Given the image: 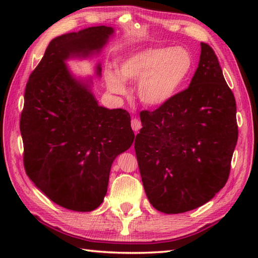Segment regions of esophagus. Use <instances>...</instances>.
Listing matches in <instances>:
<instances>
[{
	"instance_id": "1",
	"label": "esophagus",
	"mask_w": 258,
	"mask_h": 258,
	"mask_svg": "<svg viewBox=\"0 0 258 258\" xmlns=\"http://www.w3.org/2000/svg\"><path fill=\"white\" fill-rule=\"evenodd\" d=\"M131 125H132V128H133V131H135V132H138V131H140L141 127H142L141 120L138 119V118L132 119V122H131Z\"/></svg>"
}]
</instances>
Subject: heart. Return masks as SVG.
<instances>
[{
    "mask_svg": "<svg viewBox=\"0 0 258 258\" xmlns=\"http://www.w3.org/2000/svg\"><path fill=\"white\" fill-rule=\"evenodd\" d=\"M194 69V56L183 46H151L128 53L118 63V70L104 73L107 89L124 94V80L139 81L136 92L147 106L160 107L168 103L187 82Z\"/></svg>",
    "mask_w": 258,
    "mask_h": 258,
    "instance_id": "1",
    "label": "heart"
}]
</instances>
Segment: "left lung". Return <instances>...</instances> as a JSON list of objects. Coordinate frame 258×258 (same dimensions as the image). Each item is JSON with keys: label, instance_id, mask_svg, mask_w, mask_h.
Here are the masks:
<instances>
[{"label": "left lung", "instance_id": "8db88e82", "mask_svg": "<svg viewBox=\"0 0 258 258\" xmlns=\"http://www.w3.org/2000/svg\"><path fill=\"white\" fill-rule=\"evenodd\" d=\"M140 116L134 147L153 207L165 214L188 212L225 186L238 138L236 102L210 45L201 43L187 89Z\"/></svg>", "mask_w": 258, "mask_h": 258}]
</instances>
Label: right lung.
<instances>
[{
    "label": "right lung",
    "instance_id": "1",
    "mask_svg": "<svg viewBox=\"0 0 258 258\" xmlns=\"http://www.w3.org/2000/svg\"><path fill=\"white\" fill-rule=\"evenodd\" d=\"M113 35V27L101 25L53 38L26 84L20 122L26 174L71 211L102 204L112 164L135 138L128 112L101 106L92 79L76 76L67 64L98 55ZM95 74L101 78V63Z\"/></svg>",
    "mask_w": 258,
    "mask_h": 258
}]
</instances>
